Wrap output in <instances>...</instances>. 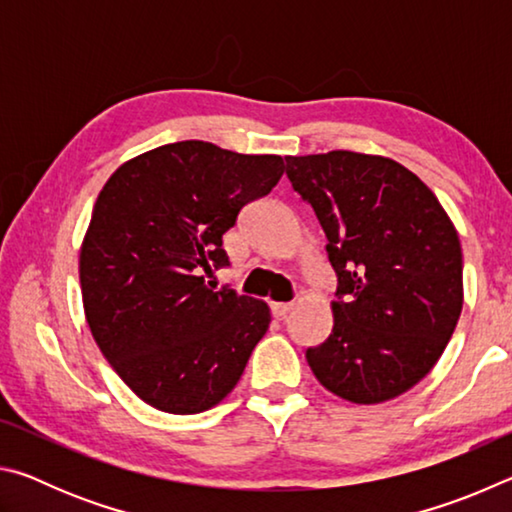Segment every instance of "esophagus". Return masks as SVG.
I'll return each mask as SVG.
<instances>
[{"mask_svg":"<svg viewBox=\"0 0 512 512\" xmlns=\"http://www.w3.org/2000/svg\"><path fill=\"white\" fill-rule=\"evenodd\" d=\"M291 309H293L291 302H273V305H271V311H273L275 318H284Z\"/></svg>","mask_w":512,"mask_h":512,"instance_id":"esophagus-1","label":"esophagus"}]
</instances>
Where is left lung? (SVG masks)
Segmentation results:
<instances>
[{"instance_id": "8db88e82", "label": "left lung", "mask_w": 512, "mask_h": 512, "mask_svg": "<svg viewBox=\"0 0 512 512\" xmlns=\"http://www.w3.org/2000/svg\"><path fill=\"white\" fill-rule=\"evenodd\" d=\"M287 176L314 207L336 273L334 327L307 350L327 391L379 404L436 366L463 309L458 232L431 189L381 155H287Z\"/></svg>"}]
</instances>
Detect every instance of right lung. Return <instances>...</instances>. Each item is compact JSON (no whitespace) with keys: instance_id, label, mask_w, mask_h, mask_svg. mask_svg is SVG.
Here are the masks:
<instances>
[{"instance_id":"1","label":"right lung","mask_w":512,"mask_h":512,"mask_svg":"<svg viewBox=\"0 0 512 512\" xmlns=\"http://www.w3.org/2000/svg\"><path fill=\"white\" fill-rule=\"evenodd\" d=\"M282 173L280 155L187 140L137 155L103 185L81 246L83 309L103 357L146 404L192 415L237 386L271 311L210 289L201 273L230 266L223 235Z\"/></svg>"}]
</instances>
